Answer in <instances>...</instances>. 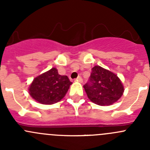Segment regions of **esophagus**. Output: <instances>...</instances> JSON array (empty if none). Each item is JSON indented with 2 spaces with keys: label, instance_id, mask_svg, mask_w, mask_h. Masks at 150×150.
Masks as SVG:
<instances>
[{
  "label": "esophagus",
  "instance_id": "esophagus-1",
  "mask_svg": "<svg viewBox=\"0 0 150 150\" xmlns=\"http://www.w3.org/2000/svg\"><path fill=\"white\" fill-rule=\"evenodd\" d=\"M76 80L78 81V82H82V78L81 77V76H78L77 77V79H76Z\"/></svg>",
  "mask_w": 150,
  "mask_h": 150
}]
</instances>
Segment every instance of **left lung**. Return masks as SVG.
Listing matches in <instances>:
<instances>
[{
	"instance_id": "8db88e82",
	"label": "left lung",
	"mask_w": 150,
	"mask_h": 150,
	"mask_svg": "<svg viewBox=\"0 0 150 150\" xmlns=\"http://www.w3.org/2000/svg\"><path fill=\"white\" fill-rule=\"evenodd\" d=\"M83 87L90 100L101 106L113 104L120 99L124 92L119 78L99 65L92 68L89 80Z\"/></svg>"
}]
</instances>
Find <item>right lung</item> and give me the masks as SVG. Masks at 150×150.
I'll use <instances>...</instances> for the list:
<instances>
[{"mask_svg":"<svg viewBox=\"0 0 150 150\" xmlns=\"http://www.w3.org/2000/svg\"><path fill=\"white\" fill-rule=\"evenodd\" d=\"M72 82L67 76L58 74L53 68L35 78L29 87L31 97L43 105H52L65 96Z\"/></svg>","mask_w":150,"mask_h":150,"instance_id":"obj_1","label":"right lung"}]
</instances>
